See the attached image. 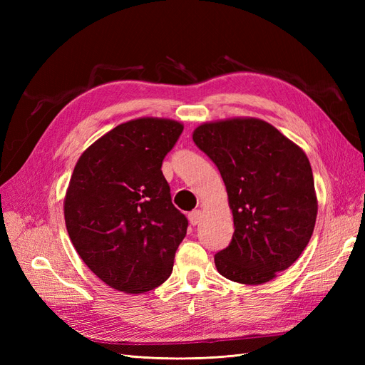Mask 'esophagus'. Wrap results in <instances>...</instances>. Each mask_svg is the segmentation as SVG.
I'll return each mask as SVG.
<instances>
[{"mask_svg": "<svg viewBox=\"0 0 365 365\" xmlns=\"http://www.w3.org/2000/svg\"><path fill=\"white\" fill-rule=\"evenodd\" d=\"M189 220H190L192 225L200 224V220H201V212H200V210H193V212H190L189 213Z\"/></svg>", "mask_w": 365, "mask_h": 365, "instance_id": "1", "label": "esophagus"}]
</instances>
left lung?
Segmentation results:
<instances>
[{"label": "left lung", "mask_w": 365, "mask_h": 365, "mask_svg": "<svg viewBox=\"0 0 365 365\" xmlns=\"http://www.w3.org/2000/svg\"><path fill=\"white\" fill-rule=\"evenodd\" d=\"M193 141L219 169L233 212V239L215 254L219 274L244 284L272 280L314 233L318 204L306 153L259 118L204 123Z\"/></svg>", "instance_id": "obj_1"}]
</instances>
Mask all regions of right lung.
Instances as JSON below:
<instances>
[{"label": "right lung", "mask_w": 365, "mask_h": 365, "mask_svg": "<svg viewBox=\"0 0 365 365\" xmlns=\"http://www.w3.org/2000/svg\"><path fill=\"white\" fill-rule=\"evenodd\" d=\"M184 126L145 117L121 123L77 161L63 201L73 245L108 286L141 294L169 279L189 220L172 204L163 160Z\"/></svg>", "instance_id": "obj_1"}]
</instances>
